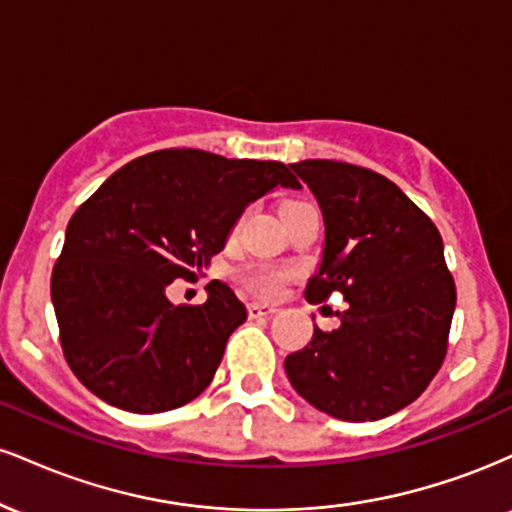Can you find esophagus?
<instances>
[{"instance_id": "obj_1", "label": "esophagus", "mask_w": 512, "mask_h": 512, "mask_svg": "<svg viewBox=\"0 0 512 512\" xmlns=\"http://www.w3.org/2000/svg\"><path fill=\"white\" fill-rule=\"evenodd\" d=\"M248 313L250 317H267V315L279 313V308H276L274 303H250Z\"/></svg>"}]
</instances>
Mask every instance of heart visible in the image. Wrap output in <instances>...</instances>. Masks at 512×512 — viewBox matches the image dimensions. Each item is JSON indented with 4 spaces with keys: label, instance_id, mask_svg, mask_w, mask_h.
Returning a JSON list of instances; mask_svg holds the SVG:
<instances>
[{
    "label": "heart",
    "instance_id": "1",
    "mask_svg": "<svg viewBox=\"0 0 512 512\" xmlns=\"http://www.w3.org/2000/svg\"><path fill=\"white\" fill-rule=\"evenodd\" d=\"M279 284H281V276L274 272H257L255 276H252V286H257V289L264 293H274L276 289H279Z\"/></svg>",
    "mask_w": 512,
    "mask_h": 512
}]
</instances>
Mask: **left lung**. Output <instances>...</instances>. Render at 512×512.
Returning <instances> with one entry per match:
<instances>
[{
	"mask_svg": "<svg viewBox=\"0 0 512 512\" xmlns=\"http://www.w3.org/2000/svg\"><path fill=\"white\" fill-rule=\"evenodd\" d=\"M322 211L325 243L305 298L339 291V327L315 325L284 361L293 390L342 421H378L414 402L448 351L455 281L443 238L402 190L373 170L339 161L291 163Z\"/></svg>",
	"mask_w": 512,
	"mask_h": 512,
	"instance_id": "left-lung-1",
	"label": "left lung"
}]
</instances>
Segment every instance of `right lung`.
<instances>
[{"mask_svg": "<svg viewBox=\"0 0 512 512\" xmlns=\"http://www.w3.org/2000/svg\"><path fill=\"white\" fill-rule=\"evenodd\" d=\"M276 187L301 190L279 161L166 149L115 170L76 209L50 291L64 358L93 395L156 414L204 392L248 310L223 281L202 305H173L166 291L207 269Z\"/></svg>", "mask_w": 512, "mask_h": 512, "instance_id": "obj_1", "label": "right lung"}]
</instances>
